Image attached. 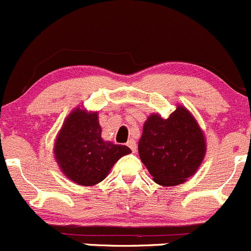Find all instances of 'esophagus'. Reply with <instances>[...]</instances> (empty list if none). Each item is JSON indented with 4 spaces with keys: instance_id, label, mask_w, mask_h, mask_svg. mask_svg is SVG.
I'll list each match as a JSON object with an SVG mask.
<instances>
[{
    "instance_id": "obj_1",
    "label": "esophagus",
    "mask_w": 251,
    "mask_h": 251,
    "mask_svg": "<svg viewBox=\"0 0 251 251\" xmlns=\"http://www.w3.org/2000/svg\"><path fill=\"white\" fill-rule=\"evenodd\" d=\"M126 145H128L129 149L131 150V152H133V153H135L136 149H138V146H136L135 140H133V139H130V140H128V143H126Z\"/></svg>"
}]
</instances>
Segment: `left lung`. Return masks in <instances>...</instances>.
Here are the masks:
<instances>
[{
    "mask_svg": "<svg viewBox=\"0 0 251 251\" xmlns=\"http://www.w3.org/2000/svg\"><path fill=\"white\" fill-rule=\"evenodd\" d=\"M206 144L204 133L186 107L179 106L168 118L150 115L139 140V156L162 186H176L192 176L202 164Z\"/></svg>",
    "mask_w": 251,
    "mask_h": 251,
    "instance_id": "1",
    "label": "left lung"
}]
</instances>
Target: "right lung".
I'll list each match as a JSON object with an SVG mask.
<instances>
[{
  "label": "right lung",
  "mask_w": 251,
  "mask_h": 251,
  "mask_svg": "<svg viewBox=\"0 0 251 251\" xmlns=\"http://www.w3.org/2000/svg\"><path fill=\"white\" fill-rule=\"evenodd\" d=\"M130 152L126 145L105 141L98 112L79 107L66 117L54 144L55 161L61 172L81 186L102 181L113 164Z\"/></svg>",
  "instance_id": "obj_1"
}]
</instances>
